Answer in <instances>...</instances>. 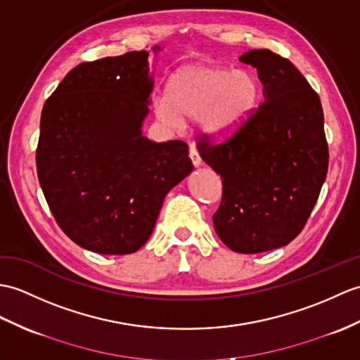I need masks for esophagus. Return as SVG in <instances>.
Wrapping results in <instances>:
<instances>
[{
    "label": "esophagus",
    "mask_w": 360,
    "mask_h": 360,
    "mask_svg": "<svg viewBox=\"0 0 360 360\" xmlns=\"http://www.w3.org/2000/svg\"><path fill=\"white\" fill-rule=\"evenodd\" d=\"M190 158H191V162H193L195 167H199L200 164H202V160H200L199 152L195 146L190 147Z\"/></svg>",
    "instance_id": "1"
}]
</instances>
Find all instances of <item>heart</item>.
<instances>
[{
  "label": "heart",
  "instance_id": "1",
  "mask_svg": "<svg viewBox=\"0 0 360 360\" xmlns=\"http://www.w3.org/2000/svg\"><path fill=\"white\" fill-rule=\"evenodd\" d=\"M256 98L257 84L248 72L195 64L173 75L167 98L156 101V115L173 129L187 120L202 118L208 133L225 138L245 122Z\"/></svg>",
  "mask_w": 360,
  "mask_h": 360
}]
</instances>
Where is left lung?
I'll use <instances>...</instances> for the list:
<instances>
[{"instance_id": "left-lung-1", "label": "left lung", "mask_w": 360, "mask_h": 360, "mask_svg": "<svg viewBox=\"0 0 360 360\" xmlns=\"http://www.w3.org/2000/svg\"><path fill=\"white\" fill-rule=\"evenodd\" d=\"M265 101L227 139L200 133L199 155L221 174L222 199L213 214L221 240L253 255L290 244L310 218L328 172V144L319 95L287 58L250 50Z\"/></svg>"}]
</instances>
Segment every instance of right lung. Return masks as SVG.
Masks as SVG:
<instances>
[{
  "instance_id": "add662e5",
  "label": "right lung",
  "mask_w": 360,
  "mask_h": 360,
  "mask_svg": "<svg viewBox=\"0 0 360 360\" xmlns=\"http://www.w3.org/2000/svg\"><path fill=\"white\" fill-rule=\"evenodd\" d=\"M147 58L141 50L77 65L41 113L39 186L60 229L95 253L139 250L167 193L193 170L187 142L141 135L153 90Z\"/></svg>"
}]
</instances>
